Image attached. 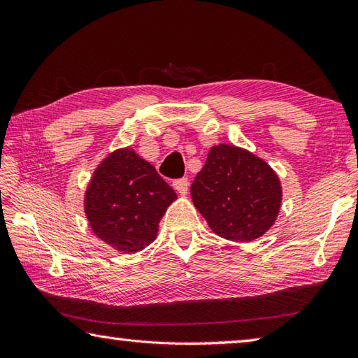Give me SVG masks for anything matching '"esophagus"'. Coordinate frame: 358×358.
<instances>
[{
  "label": "esophagus",
  "instance_id": "obj_1",
  "mask_svg": "<svg viewBox=\"0 0 358 358\" xmlns=\"http://www.w3.org/2000/svg\"><path fill=\"white\" fill-rule=\"evenodd\" d=\"M187 186H189V181H187V178H180V180L173 181V187L178 191L180 196H186Z\"/></svg>",
  "mask_w": 358,
  "mask_h": 358
}]
</instances>
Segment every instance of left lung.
I'll use <instances>...</instances> for the list:
<instances>
[{
  "label": "left lung",
  "instance_id": "left-lung-1",
  "mask_svg": "<svg viewBox=\"0 0 358 358\" xmlns=\"http://www.w3.org/2000/svg\"><path fill=\"white\" fill-rule=\"evenodd\" d=\"M191 197L213 234L246 243L273 226L281 210L282 186L276 172L245 148L220 143L211 147Z\"/></svg>",
  "mask_w": 358,
  "mask_h": 358
}]
</instances>
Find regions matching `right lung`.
Wrapping results in <instances>:
<instances>
[{"mask_svg":"<svg viewBox=\"0 0 358 358\" xmlns=\"http://www.w3.org/2000/svg\"><path fill=\"white\" fill-rule=\"evenodd\" d=\"M177 194L132 148L112 151L94 169L83 197L93 234L123 254L153 243Z\"/></svg>","mask_w":358,"mask_h":358,"instance_id":"right-lung-1","label":"right lung"}]
</instances>
